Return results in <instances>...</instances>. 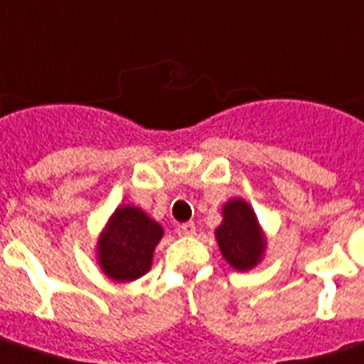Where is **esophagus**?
<instances>
[{"label":"esophagus","mask_w":364,"mask_h":364,"mask_svg":"<svg viewBox=\"0 0 364 364\" xmlns=\"http://www.w3.org/2000/svg\"><path fill=\"white\" fill-rule=\"evenodd\" d=\"M179 231H181V235L193 237L194 232H196V225H194L193 221H188V223H183V225L179 227Z\"/></svg>","instance_id":"1"}]
</instances>
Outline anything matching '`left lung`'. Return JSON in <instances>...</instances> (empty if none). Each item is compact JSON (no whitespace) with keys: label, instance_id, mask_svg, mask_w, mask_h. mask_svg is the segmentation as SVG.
<instances>
[{"label":"left lung","instance_id":"obj_1","mask_svg":"<svg viewBox=\"0 0 364 364\" xmlns=\"http://www.w3.org/2000/svg\"><path fill=\"white\" fill-rule=\"evenodd\" d=\"M219 250L237 271H248L262 262L265 237L254 210L242 198H231L223 206V221L215 229Z\"/></svg>","mask_w":364,"mask_h":364}]
</instances>
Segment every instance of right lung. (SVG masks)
Masks as SVG:
<instances>
[{
    "label": "right lung",
    "mask_w": 364,
    "mask_h": 364,
    "mask_svg": "<svg viewBox=\"0 0 364 364\" xmlns=\"http://www.w3.org/2000/svg\"><path fill=\"white\" fill-rule=\"evenodd\" d=\"M162 235V225L141 208H116L97 242V262L102 273L116 282L143 277L151 269L152 254Z\"/></svg>",
    "instance_id": "1"
}]
</instances>
